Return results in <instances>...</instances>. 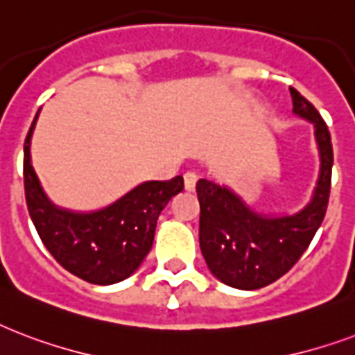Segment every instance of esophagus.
Returning a JSON list of instances; mask_svg holds the SVG:
<instances>
[{
	"label": "esophagus",
	"instance_id": "34e87169",
	"mask_svg": "<svg viewBox=\"0 0 355 355\" xmlns=\"http://www.w3.org/2000/svg\"><path fill=\"white\" fill-rule=\"evenodd\" d=\"M183 178H185V189H187V191H189V192L194 191V189H196L198 175L194 174V172H187V174L183 175Z\"/></svg>",
	"mask_w": 355,
	"mask_h": 355
}]
</instances>
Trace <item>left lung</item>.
I'll use <instances>...</instances> for the list:
<instances>
[{"mask_svg": "<svg viewBox=\"0 0 355 355\" xmlns=\"http://www.w3.org/2000/svg\"><path fill=\"white\" fill-rule=\"evenodd\" d=\"M293 112L315 125L320 157L311 200L293 215L257 213L226 185L200 180V250L211 274L230 287L261 289L293 268L320 227L328 209L334 148L318 111L291 89Z\"/></svg>", "mask_w": 355, "mask_h": 355, "instance_id": "left-lung-1", "label": "left lung"}]
</instances>
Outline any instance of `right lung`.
<instances>
[{
  "label": "right lung",
  "instance_id": "1",
  "mask_svg": "<svg viewBox=\"0 0 355 355\" xmlns=\"http://www.w3.org/2000/svg\"><path fill=\"white\" fill-rule=\"evenodd\" d=\"M24 144V185L31 220L55 261L73 276L94 285H112L129 277L152 250L155 226L166 203L183 191V178L144 181L116 202L79 213L55 205L40 187L31 164V137Z\"/></svg>",
  "mask_w": 355,
  "mask_h": 355
}]
</instances>
